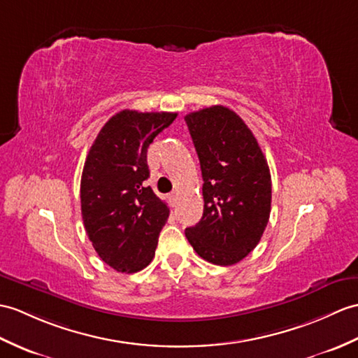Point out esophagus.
Segmentation results:
<instances>
[{"label":"esophagus","mask_w":358,"mask_h":358,"mask_svg":"<svg viewBox=\"0 0 358 358\" xmlns=\"http://www.w3.org/2000/svg\"><path fill=\"white\" fill-rule=\"evenodd\" d=\"M171 201H172V204L173 206H177L178 204V194H176V192H173V194H171Z\"/></svg>","instance_id":"1"}]
</instances>
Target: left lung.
<instances>
[{"instance_id":"8db88e82","label":"left lung","mask_w":358,"mask_h":358,"mask_svg":"<svg viewBox=\"0 0 358 358\" xmlns=\"http://www.w3.org/2000/svg\"><path fill=\"white\" fill-rule=\"evenodd\" d=\"M203 173V217L186 229L194 250L215 265H234L259 244L271 210V177L261 146L230 108L215 105L185 117Z\"/></svg>"}]
</instances>
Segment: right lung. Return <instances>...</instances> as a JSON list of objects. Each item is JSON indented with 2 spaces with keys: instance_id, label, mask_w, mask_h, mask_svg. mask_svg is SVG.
<instances>
[{
  "instance_id": "obj_1",
  "label": "right lung",
  "mask_w": 358,
  "mask_h": 358,
  "mask_svg": "<svg viewBox=\"0 0 358 358\" xmlns=\"http://www.w3.org/2000/svg\"><path fill=\"white\" fill-rule=\"evenodd\" d=\"M176 117L123 110L90 148L80 180L82 220L94 250L115 271L143 270L155 255L169 207L145 185L146 152Z\"/></svg>"
}]
</instances>
